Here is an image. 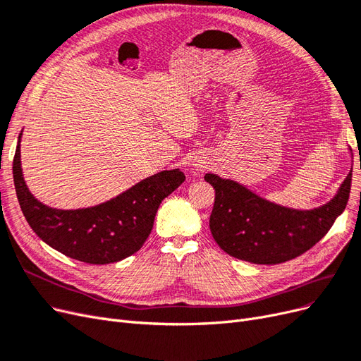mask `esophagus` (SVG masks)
Segmentation results:
<instances>
[{"label":"esophagus","instance_id":"1","mask_svg":"<svg viewBox=\"0 0 361 361\" xmlns=\"http://www.w3.org/2000/svg\"><path fill=\"white\" fill-rule=\"evenodd\" d=\"M197 168H204V166H202V165H200V166H197Z\"/></svg>","mask_w":361,"mask_h":361}]
</instances>
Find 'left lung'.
Instances as JSON below:
<instances>
[{
    "mask_svg": "<svg viewBox=\"0 0 361 361\" xmlns=\"http://www.w3.org/2000/svg\"><path fill=\"white\" fill-rule=\"evenodd\" d=\"M348 177L333 200L313 210H293L265 201L244 185L205 173L214 190L213 238L224 252L253 264H281L307 252L329 232L350 200Z\"/></svg>",
    "mask_w": 361,
    "mask_h": 361,
    "instance_id": "8db88e82",
    "label": "left lung"
}]
</instances>
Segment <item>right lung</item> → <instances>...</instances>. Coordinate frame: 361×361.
Here are the masks:
<instances>
[{
  "label": "right lung",
  "mask_w": 361,
  "mask_h": 361,
  "mask_svg": "<svg viewBox=\"0 0 361 361\" xmlns=\"http://www.w3.org/2000/svg\"><path fill=\"white\" fill-rule=\"evenodd\" d=\"M20 136L13 180L20 210L32 231L51 247L87 264H111L142 247L160 202L185 180L180 169L161 171L111 201L79 210H56L28 190L20 168Z\"/></svg>",
  "instance_id": "right-lung-1"
}]
</instances>
